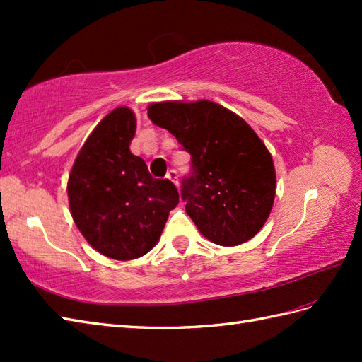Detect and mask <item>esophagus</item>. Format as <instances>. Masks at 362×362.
Returning a JSON list of instances; mask_svg holds the SVG:
<instances>
[{
	"label": "esophagus",
	"mask_w": 362,
	"mask_h": 362,
	"mask_svg": "<svg viewBox=\"0 0 362 362\" xmlns=\"http://www.w3.org/2000/svg\"><path fill=\"white\" fill-rule=\"evenodd\" d=\"M166 179L171 180L175 187L179 185V180H177V171H174V169H171V171H169V173L166 174Z\"/></svg>",
	"instance_id": "esophagus-1"
}]
</instances>
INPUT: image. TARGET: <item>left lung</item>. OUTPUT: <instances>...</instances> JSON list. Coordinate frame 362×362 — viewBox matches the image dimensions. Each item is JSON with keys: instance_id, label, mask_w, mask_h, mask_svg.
Instances as JSON below:
<instances>
[{"instance_id": "obj_1", "label": "left lung", "mask_w": 362, "mask_h": 362, "mask_svg": "<svg viewBox=\"0 0 362 362\" xmlns=\"http://www.w3.org/2000/svg\"><path fill=\"white\" fill-rule=\"evenodd\" d=\"M148 117L189 152L191 174L180 194L199 232L228 247L252 240L272 210L276 182L271 153L255 130L205 99L153 103Z\"/></svg>"}]
</instances>
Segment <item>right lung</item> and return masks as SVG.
<instances>
[{
    "label": "right lung",
    "instance_id": "obj_1",
    "mask_svg": "<svg viewBox=\"0 0 362 362\" xmlns=\"http://www.w3.org/2000/svg\"><path fill=\"white\" fill-rule=\"evenodd\" d=\"M136 119L117 107L99 122L76 157L68 201L76 226L103 255L127 261L146 255L160 240L179 193L168 179H153L129 146Z\"/></svg>",
    "mask_w": 362,
    "mask_h": 362
}]
</instances>
